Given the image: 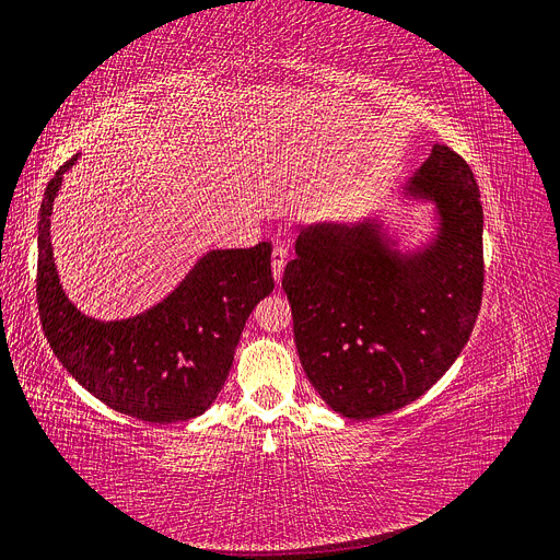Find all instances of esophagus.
Instances as JSON below:
<instances>
[{"instance_id":"34e87169","label":"esophagus","mask_w":560,"mask_h":560,"mask_svg":"<svg viewBox=\"0 0 560 560\" xmlns=\"http://www.w3.org/2000/svg\"><path fill=\"white\" fill-rule=\"evenodd\" d=\"M285 262H288V246L285 244H275V248H272V275H275L277 283L283 275Z\"/></svg>"}]
</instances>
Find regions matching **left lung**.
I'll use <instances>...</instances> for the list:
<instances>
[{"label": "left lung", "instance_id": "obj_1", "mask_svg": "<svg viewBox=\"0 0 560 560\" xmlns=\"http://www.w3.org/2000/svg\"><path fill=\"white\" fill-rule=\"evenodd\" d=\"M441 233L406 258L376 223L304 228L281 279L306 378L343 418L369 420L416 401L464 350L485 285L482 202L470 165L433 144L416 179Z\"/></svg>", "mask_w": 560, "mask_h": 560}]
</instances>
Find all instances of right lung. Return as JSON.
<instances>
[{
    "mask_svg": "<svg viewBox=\"0 0 560 560\" xmlns=\"http://www.w3.org/2000/svg\"><path fill=\"white\" fill-rule=\"evenodd\" d=\"M73 161L48 182L38 212L36 300L52 353L124 416L150 424L191 420L217 399L248 314L272 293V244L210 252L175 293L136 318L82 316L61 291L50 248L52 200Z\"/></svg>",
    "mask_w": 560,
    "mask_h": 560,
    "instance_id": "1",
    "label": "right lung"
}]
</instances>
